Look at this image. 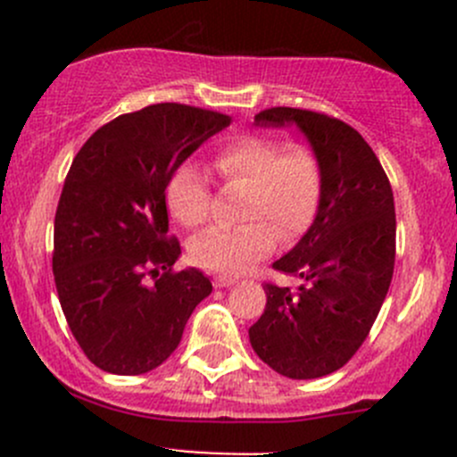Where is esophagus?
<instances>
[{
	"label": "esophagus",
	"mask_w": 457,
	"mask_h": 457,
	"mask_svg": "<svg viewBox=\"0 0 457 457\" xmlns=\"http://www.w3.org/2000/svg\"><path fill=\"white\" fill-rule=\"evenodd\" d=\"M237 283H238L237 276H229V274H216L214 276L216 287H232V285H237Z\"/></svg>",
	"instance_id": "obj_1"
}]
</instances>
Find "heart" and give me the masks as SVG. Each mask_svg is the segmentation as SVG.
<instances>
[{
    "mask_svg": "<svg viewBox=\"0 0 457 457\" xmlns=\"http://www.w3.org/2000/svg\"><path fill=\"white\" fill-rule=\"evenodd\" d=\"M214 168L228 181L252 186L243 225H212L192 241V256L216 271H245L285 241L301 237L314 220L322 190L320 163L307 145H287L267 135H241L223 143ZM168 207L183 225L205 223L212 216V190L195 161L179 165L165 187ZM267 218V221H262ZM279 232L276 233L275 229Z\"/></svg>",
    "mask_w": 457,
    "mask_h": 457,
    "instance_id": "heart-1",
    "label": "heart"
}]
</instances>
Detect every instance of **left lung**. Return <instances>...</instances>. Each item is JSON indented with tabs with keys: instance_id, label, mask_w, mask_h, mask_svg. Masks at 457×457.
Listing matches in <instances>:
<instances>
[{
	"instance_id": "1",
	"label": "left lung",
	"mask_w": 457,
	"mask_h": 457,
	"mask_svg": "<svg viewBox=\"0 0 457 457\" xmlns=\"http://www.w3.org/2000/svg\"><path fill=\"white\" fill-rule=\"evenodd\" d=\"M261 128H296L318 156L322 190L316 219L274 270L296 289L265 285L267 305L250 327L256 356L280 376L312 380L358 352L389 292L395 261V207L389 179L352 126L298 108H270Z\"/></svg>"
}]
</instances>
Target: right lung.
<instances>
[{"label":"right lung","instance_id":"add662e5","mask_svg":"<svg viewBox=\"0 0 457 457\" xmlns=\"http://www.w3.org/2000/svg\"><path fill=\"white\" fill-rule=\"evenodd\" d=\"M229 123L212 110L154 104L112 119L77 152L54 214L53 274L68 327L99 370H156L212 294L203 271H172L181 247L168 238L165 187Z\"/></svg>","mask_w":457,"mask_h":457}]
</instances>
